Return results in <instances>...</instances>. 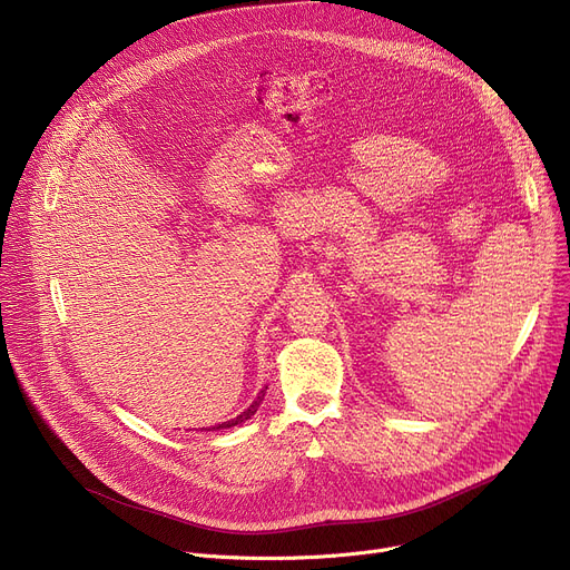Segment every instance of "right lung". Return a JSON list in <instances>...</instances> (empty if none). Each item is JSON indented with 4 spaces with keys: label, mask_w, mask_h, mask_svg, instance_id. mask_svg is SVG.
<instances>
[{
    "label": "right lung",
    "mask_w": 570,
    "mask_h": 570,
    "mask_svg": "<svg viewBox=\"0 0 570 570\" xmlns=\"http://www.w3.org/2000/svg\"><path fill=\"white\" fill-rule=\"evenodd\" d=\"M268 390V387H265ZM265 390H261V394L256 396V401L245 410V412H240L238 416H234V420H229V422H224V424H217V426H213V429H232V426H238V424H243L245 420H249V416L258 410V405H261V401H263V396H265ZM210 431V429H208Z\"/></svg>",
    "instance_id": "add662e5"
}]
</instances>
